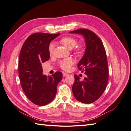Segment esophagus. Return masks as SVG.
Masks as SVG:
<instances>
[{"label": "esophagus", "mask_w": 131, "mask_h": 131, "mask_svg": "<svg viewBox=\"0 0 131 131\" xmlns=\"http://www.w3.org/2000/svg\"><path fill=\"white\" fill-rule=\"evenodd\" d=\"M69 74H67V73H63V77H67V76H68Z\"/></svg>", "instance_id": "obj_1"}]
</instances>
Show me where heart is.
<instances>
[{
  "mask_svg": "<svg viewBox=\"0 0 131 131\" xmlns=\"http://www.w3.org/2000/svg\"><path fill=\"white\" fill-rule=\"evenodd\" d=\"M60 42L62 44L66 46L67 49H72L77 44V40L76 39L71 37H66L61 39ZM54 49V43H51L49 46V52L50 55H52L53 53ZM75 51L77 53L80 54L84 51V47L81 45L77 46ZM75 63V61L72 58H67L61 61L59 63V66L61 68L64 70H69Z\"/></svg>",
  "mask_w": 131,
  "mask_h": 131,
  "instance_id": "b5f03b06",
  "label": "heart"
}]
</instances>
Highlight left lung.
<instances>
[{
	"label": "left lung",
	"mask_w": 131,
	"mask_h": 131,
	"mask_svg": "<svg viewBox=\"0 0 131 131\" xmlns=\"http://www.w3.org/2000/svg\"><path fill=\"white\" fill-rule=\"evenodd\" d=\"M70 33L82 35L86 45L85 54L78 67L85 72L87 77L80 81L77 75H74V96L83 103H92L102 96L108 84L109 70L106 51L101 39L92 31L78 29Z\"/></svg>",
	"instance_id": "1"
}]
</instances>
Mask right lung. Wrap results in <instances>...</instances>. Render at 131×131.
I'll list each match as a JSON object with an SVG mask.
<instances>
[{
  "label": "right lung",
  "mask_w": 131,
  "mask_h": 131,
  "mask_svg": "<svg viewBox=\"0 0 131 131\" xmlns=\"http://www.w3.org/2000/svg\"><path fill=\"white\" fill-rule=\"evenodd\" d=\"M60 34L35 33L23 43L19 56L18 74L23 91L33 103L43 106L52 102L57 93L62 73L52 76L42 74L41 63L50 58V42Z\"/></svg>",
  "instance_id": "add662e5"
}]
</instances>
